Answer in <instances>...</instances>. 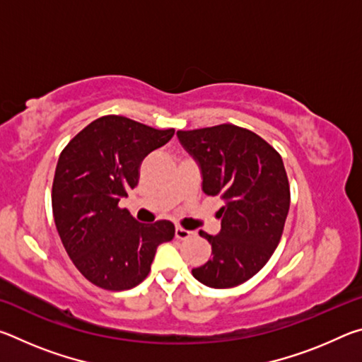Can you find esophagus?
<instances>
[{
    "mask_svg": "<svg viewBox=\"0 0 362 362\" xmlns=\"http://www.w3.org/2000/svg\"><path fill=\"white\" fill-rule=\"evenodd\" d=\"M175 236L179 238V240H188V238L194 236V231L185 230V228H182V226H177V228H175Z\"/></svg>",
    "mask_w": 362,
    "mask_h": 362,
    "instance_id": "34e87169",
    "label": "esophagus"
}]
</instances>
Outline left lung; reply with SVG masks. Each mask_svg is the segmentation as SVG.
Here are the masks:
<instances>
[{
  "label": "left lung",
  "instance_id": "left-lung-1",
  "mask_svg": "<svg viewBox=\"0 0 362 362\" xmlns=\"http://www.w3.org/2000/svg\"><path fill=\"white\" fill-rule=\"evenodd\" d=\"M177 137L199 164L203 192L225 201L218 235L199 231L212 246V259L193 268V276L214 289L246 283L283 236L291 206L283 158L255 132L235 124L177 131Z\"/></svg>",
  "mask_w": 362,
  "mask_h": 362
}]
</instances>
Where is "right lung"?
<instances>
[{
    "instance_id": "add662e5",
    "label": "right lung",
    "mask_w": 362,
    "mask_h": 362,
    "mask_svg": "<svg viewBox=\"0 0 362 362\" xmlns=\"http://www.w3.org/2000/svg\"><path fill=\"white\" fill-rule=\"evenodd\" d=\"M174 132L107 115L60 153L52 182L54 222L79 273L102 289L126 291L142 283L159 244L175 235L169 220L139 223L118 206L137 187L144 158Z\"/></svg>"
}]
</instances>
